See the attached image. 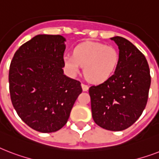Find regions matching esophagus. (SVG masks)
<instances>
[{
  "mask_svg": "<svg viewBox=\"0 0 159 159\" xmlns=\"http://www.w3.org/2000/svg\"><path fill=\"white\" fill-rule=\"evenodd\" d=\"M82 88L83 92H87V91H88V89H89V87H88L87 85L84 84V83H82Z\"/></svg>",
  "mask_w": 159,
  "mask_h": 159,
  "instance_id": "1",
  "label": "esophagus"
}]
</instances>
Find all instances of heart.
I'll return each mask as SVG.
<instances>
[{
    "label": "heart",
    "instance_id": "obj_1",
    "mask_svg": "<svg viewBox=\"0 0 159 159\" xmlns=\"http://www.w3.org/2000/svg\"><path fill=\"white\" fill-rule=\"evenodd\" d=\"M63 62L72 75L79 73L81 67H84V74L90 82L102 83L114 74L119 62V53L113 46L84 42L75 47L73 55H64Z\"/></svg>",
    "mask_w": 159,
    "mask_h": 159
}]
</instances>
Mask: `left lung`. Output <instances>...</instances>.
<instances>
[{
  "instance_id": "obj_1",
  "label": "left lung",
  "mask_w": 159,
  "mask_h": 159,
  "mask_svg": "<svg viewBox=\"0 0 159 159\" xmlns=\"http://www.w3.org/2000/svg\"><path fill=\"white\" fill-rule=\"evenodd\" d=\"M118 45L119 62L107 81L89 88L92 118L111 131L129 128L142 115L150 87V70L144 55L126 39L111 38Z\"/></svg>"
}]
</instances>
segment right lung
Masks as SVG:
<instances>
[{"label":"right lung","instance_id":"right-lung-1","mask_svg":"<svg viewBox=\"0 0 159 159\" xmlns=\"http://www.w3.org/2000/svg\"><path fill=\"white\" fill-rule=\"evenodd\" d=\"M66 41L62 35L39 34L19 48L9 71L14 108L30 128L52 133L66 125L81 82L63 74Z\"/></svg>","mask_w":159,"mask_h":159}]
</instances>
